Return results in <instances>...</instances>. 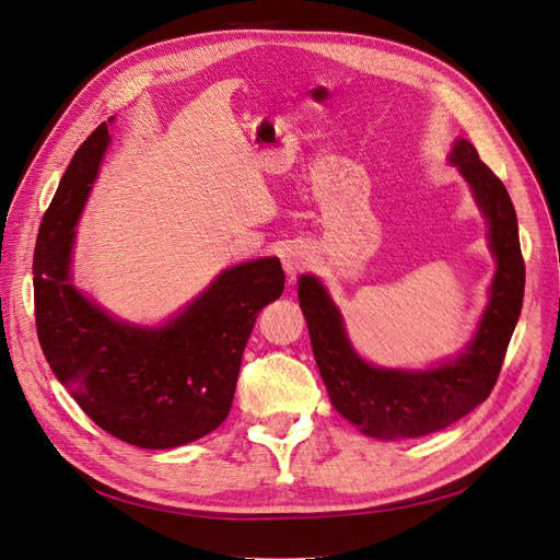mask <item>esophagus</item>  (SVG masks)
Segmentation results:
<instances>
[{"instance_id":"obj_1","label":"esophagus","mask_w":560,"mask_h":560,"mask_svg":"<svg viewBox=\"0 0 560 560\" xmlns=\"http://www.w3.org/2000/svg\"><path fill=\"white\" fill-rule=\"evenodd\" d=\"M282 266H284V271L289 273V278L294 280V276L301 273L303 268L307 266V253L303 248H287L282 253Z\"/></svg>"}]
</instances>
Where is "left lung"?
Returning a JSON list of instances; mask_svg holds the SVG:
<instances>
[{"label": "left lung", "instance_id": "left-lung-1", "mask_svg": "<svg viewBox=\"0 0 560 560\" xmlns=\"http://www.w3.org/2000/svg\"><path fill=\"white\" fill-rule=\"evenodd\" d=\"M451 161L474 188L476 202L489 220V243L499 264L476 338L457 361L428 372L368 365L353 353L340 312L322 282L310 276L299 280L312 351L332 407L370 436L416 439L471 413L494 388L520 319L526 271L512 199L468 140H457Z\"/></svg>", "mask_w": 560, "mask_h": 560}]
</instances>
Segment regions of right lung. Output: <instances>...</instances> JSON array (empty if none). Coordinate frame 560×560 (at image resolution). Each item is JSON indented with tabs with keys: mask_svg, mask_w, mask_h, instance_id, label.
I'll use <instances>...</instances> for the list:
<instances>
[{
	"mask_svg": "<svg viewBox=\"0 0 560 560\" xmlns=\"http://www.w3.org/2000/svg\"><path fill=\"white\" fill-rule=\"evenodd\" d=\"M109 136L75 151L40 220L34 250L36 332L55 376L101 430L167 451L211 434L232 409L243 349L259 310L284 292L278 257L222 271L163 328L109 319L69 280L73 228Z\"/></svg>",
	"mask_w": 560,
	"mask_h": 560,
	"instance_id": "add662e5",
	"label": "right lung"
}]
</instances>
